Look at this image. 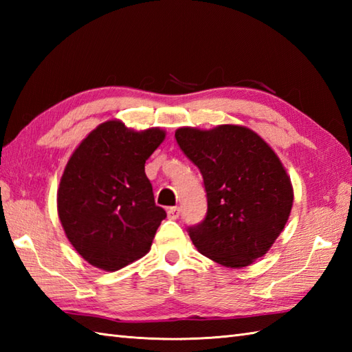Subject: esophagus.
<instances>
[{
    "label": "esophagus",
    "instance_id": "1",
    "mask_svg": "<svg viewBox=\"0 0 352 352\" xmlns=\"http://www.w3.org/2000/svg\"><path fill=\"white\" fill-rule=\"evenodd\" d=\"M178 216H180V208L178 207H170L168 210V218L169 219H178Z\"/></svg>",
    "mask_w": 352,
    "mask_h": 352
}]
</instances>
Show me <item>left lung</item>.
I'll use <instances>...</instances> for the list:
<instances>
[{
  "instance_id": "obj_1",
  "label": "left lung",
  "mask_w": 352,
  "mask_h": 352,
  "mask_svg": "<svg viewBox=\"0 0 352 352\" xmlns=\"http://www.w3.org/2000/svg\"><path fill=\"white\" fill-rule=\"evenodd\" d=\"M175 139L198 166L207 192L206 218L189 228L193 245L222 266H250L280 236L294 204L278 155L242 125L182 126Z\"/></svg>"
}]
</instances>
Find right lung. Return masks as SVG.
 I'll use <instances>...</instances> for the list:
<instances>
[{
  "mask_svg": "<svg viewBox=\"0 0 352 352\" xmlns=\"http://www.w3.org/2000/svg\"><path fill=\"white\" fill-rule=\"evenodd\" d=\"M166 131L102 122L66 163L57 190L65 234L87 263L107 272L142 258L166 212L155 206L145 162Z\"/></svg>",
  "mask_w": 352,
  "mask_h": 352,
  "instance_id": "1",
  "label": "right lung"
}]
</instances>
